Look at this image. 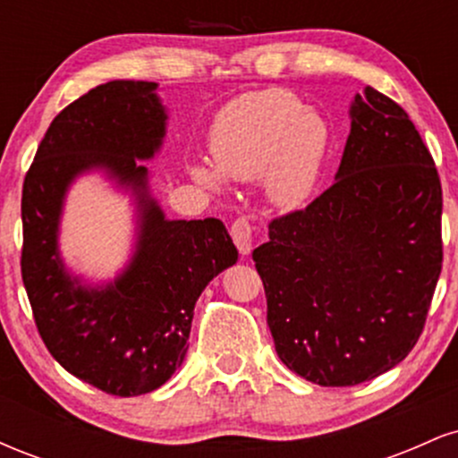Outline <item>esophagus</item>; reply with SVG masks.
Instances as JSON below:
<instances>
[{
	"mask_svg": "<svg viewBox=\"0 0 458 458\" xmlns=\"http://www.w3.org/2000/svg\"><path fill=\"white\" fill-rule=\"evenodd\" d=\"M230 234H233V241L239 250L241 256H250L251 254V224L247 222L245 217H239L230 228Z\"/></svg>",
	"mask_w": 458,
	"mask_h": 458,
	"instance_id": "obj_1",
	"label": "esophagus"
}]
</instances>
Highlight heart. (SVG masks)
I'll use <instances>...</instances> for the list:
<instances>
[{
	"label": "heart",
	"instance_id": "obj_1",
	"mask_svg": "<svg viewBox=\"0 0 458 458\" xmlns=\"http://www.w3.org/2000/svg\"><path fill=\"white\" fill-rule=\"evenodd\" d=\"M213 163L196 161L189 174L199 187L222 193L225 178L256 181L282 211H299L317 193L331 152L323 114L293 92L269 88L230 101L211 129Z\"/></svg>",
	"mask_w": 458,
	"mask_h": 458
}]
</instances>
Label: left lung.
I'll use <instances>...</instances> for the list:
<instances>
[{
	"label": "left lung",
	"mask_w": 458,
	"mask_h": 458,
	"mask_svg": "<svg viewBox=\"0 0 458 458\" xmlns=\"http://www.w3.org/2000/svg\"><path fill=\"white\" fill-rule=\"evenodd\" d=\"M335 182L269 224L254 250L280 360L306 381L357 386L418 343L441 273V182L401 105L366 86Z\"/></svg>",
	"instance_id": "1"
}]
</instances>
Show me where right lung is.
Returning a JSON list of instances; mask_svg holds the SVG:
<instances>
[{"label": "right lung", "instance_id": "add662e5", "mask_svg": "<svg viewBox=\"0 0 458 458\" xmlns=\"http://www.w3.org/2000/svg\"><path fill=\"white\" fill-rule=\"evenodd\" d=\"M157 83L109 81L55 115L23 182L21 276L49 353L77 379L114 396L148 394L187 353L193 308L239 251L219 219H167L150 196L148 167L167 129ZM101 171L139 207L128 267L90 284L67 271L59 222L67 189Z\"/></svg>", "mask_w": 458, "mask_h": 458}]
</instances>
